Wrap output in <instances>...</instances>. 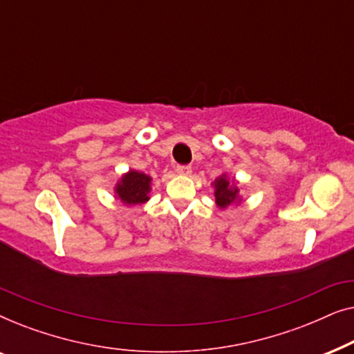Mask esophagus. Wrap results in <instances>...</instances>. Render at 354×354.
<instances>
[{"label":"esophagus","mask_w":354,"mask_h":354,"mask_svg":"<svg viewBox=\"0 0 354 354\" xmlns=\"http://www.w3.org/2000/svg\"><path fill=\"white\" fill-rule=\"evenodd\" d=\"M176 172L180 174V176H190L192 174V167L190 166H177Z\"/></svg>","instance_id":"1"}]
</instances>
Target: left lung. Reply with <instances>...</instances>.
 <instances>
[{
	"label": "left lung",
	"instance_id": "left-lung-1",
	"mask_svg": "<svg viewBox=\"0 0 354 354\" xmlns=\"http://www.w3.org/2000/svg\"><path fill=\"white\" fill-rule=\"evenodd\" d=\"M212 187H214L216 206L219 207V209L224 211L232 205H240L241 203L239 182H236L235 178H230L227 172H222L221 176L212 182Z\"/></svg>",
	"mask_w": 354,
	"mask_h": 354
}]
</instances>
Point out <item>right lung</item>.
Returning <instances> with one entry per match:
<instances>
[{
	"label": "right lung",
	"mask_w": 354,
	"mask_h": 354,
	"mask_svg": "<svg viewBox=\"0 0 354 354\" xmlns=\"http://www.w3.org/2000/svg\"><path fill=\"white\" fill-rule=\"evenodd\" d=\"M153 178L148 174L129 169L114 185V198L125 206L143 205L149 200Z\"/></svg>",
	"instance_id": "add662e5"
}]
</instances>
